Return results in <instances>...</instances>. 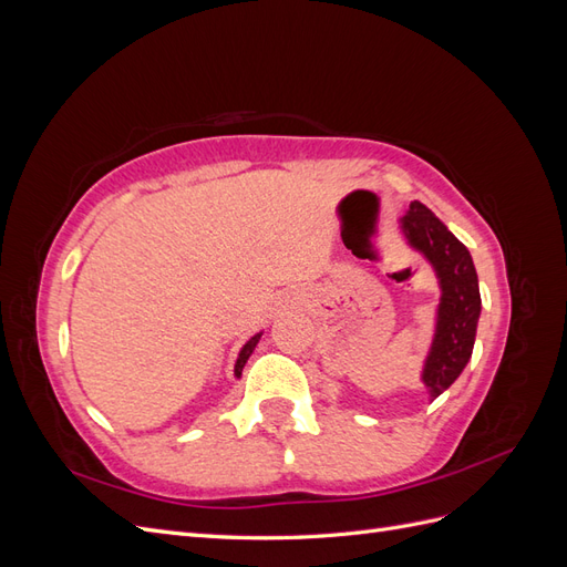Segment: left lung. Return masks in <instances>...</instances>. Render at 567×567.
Instances as JSON below:
<instances>
[{
	"label": "left lung",
	"mask_w": 567,
	"mask_h": 567,
	"mask_svg": "<svg viewBox=\"0 0 567 567\" xmlns=\"http://www.w3.org/2000/svg\"><path fill=\"white\" fill-rule=\"evenodd\" d=\"M398 231L406 248L431 265L440 288L433 340L421 371V383L433 402L471 362L483 310L477 271L468 248L423 203H409V210L398 221Z\"/></svg>",
	"instance_id": "1"
}]
</instances>
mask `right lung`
Here are the masks:
<instances>
[{
    "label": "right lung",
    "mask_w": 567,
    "mask_h": 567,
    "mask_svg": "<svg viewBox=\"0 0 567 567\" xmlns=\"http://www.w3.org/2000/svg\"><path fill=\"white\" fill-rule=\"evenodd\" d=\"M260 338H262V331H260V333H255V336L246 342V346L241 348V352H238V357H236V364H234V379H241L244 367H246V362L250 359L252 350L257 348V342H260Z\"/></svg>",
    "instance_id": "add662e5"
}]
</instances>
